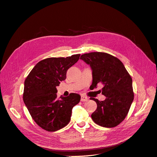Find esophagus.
Listing matches in <instances>:
<instances>
[{
    "label": "esophagus",
    "instance_id": "34e87169",
    "mask_svg": "<svg viewBox=\"0 0 157 157\" xmlns=\"http://www.w3.org/2000/svg\"><path fill=\"white\" fill-rule=\"evenodd\" d=\"M80 100H81V101H86L88 100V98L86 96H81V98H80Z\"/></svg>",
    "mask_w": 157,
    "mask_h": 157
}]
</instances>
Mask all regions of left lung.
<instances>
[{
    "label": "left lung",
    "instance_id": "8db88e82",
    "mask_svg": "<svg viewBox=\"0 0 157 157\" xmlns=\"http://www.w3.org/2000/svg\"><path fill=\"white\" fill-rule=\"evenodd\" d=\"M92 71V89L101 83L104 101L92 98L97 109L92 114L96 124L105 128L117 126L124 121L134 100L132 79L124 65L116 57L105 52H90L80 56Z\"/></svg>",
    "mask_w": 157,
    "mask_h": 157
}]
</instances>
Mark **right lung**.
<instances>
[{
  "mask_svg": "<svg viewBox=\"0 0 157 157\" xmlns=\"http://www.w3.org/2000/svg\"><path fill=\"white\" fill-rule=\"evenodd\" d=\"M80 54L67 58H49L36 63L24 82L23 99L33 119L42 129L55 132L68 124L73 107L80 100L78 94L57 98L60 82L68 69L77 63Z\"/></svg>",
  "mask_w": 157,
  "mask_h": 157,
  "instance_id": "right-lung-1",
  "label": "right lung"
}]
</instances>
